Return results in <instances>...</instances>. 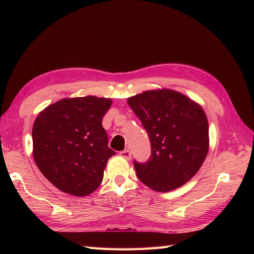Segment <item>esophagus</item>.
<instances>
[{"mask_svg": "<svg viewBox=\"0 0 254 254\" xmlns=\"http://www.w3.org/2000/svg\"><path fill=\"white\" fill-rule=\"evenodd\" d=\"M120 155L122 156L124 159H127V160H130L131 159V152L128 149L122 150V152H120Z\"/></svg>", "mask_w": 254, "mask_h": 254, "instance_id": "esophagus-1", "label": "esophagus"}]
</instances>
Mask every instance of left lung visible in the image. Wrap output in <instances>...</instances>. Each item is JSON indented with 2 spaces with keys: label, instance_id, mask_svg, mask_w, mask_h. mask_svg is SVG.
Wrapping results in <instances>:
<instances>
[{
  "label": "left lung",
  "instance_id": "8db88e82",
  "mask_svg": "<svg viewBox=\"0 0 254 254\" xmlns=\"http://www.w3.org/2000/svg\"><path fill=\"white\" fill-rule=\"evenodd\" d=\"M127 104L146 130L152 148L147 161L134 160L138 179L159 192L191 180L208 152V122L202 107L170 89L144 91Z\"/></svg>",
  "mask_w": 254,
  "mask_h": 254
}]
</instances>
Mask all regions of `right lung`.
Instances as JSON below:
<instances>
[{
  "label": "right lung",
  "mask_w": 254,
  "mask_h": 254,
  "mask_svg": "<svg viewBox=\"0 0 254 254\" xmlns=\"http://www.w3.org/2000/svg\"><path fill=\"white\" fill-rule=\"evenodd\" d=\"M111 104V99L95 96L66 98L36 118L35 163L59 190L85 196L100 186L107 161L116 155L101 124Z\"/></svg>",
  "instance_id": "right-lung-1"
}]
</instances>
